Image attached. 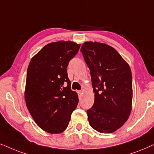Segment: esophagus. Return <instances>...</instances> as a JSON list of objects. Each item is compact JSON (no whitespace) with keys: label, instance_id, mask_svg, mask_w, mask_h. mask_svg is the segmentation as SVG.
Listing matches in <instances>:
<instances>
[{"label":"esophagus","instance_id":"1","mask_svg":"<svg viewBox=\"0 0 154 154\" xmlns=\"http://www.w3.org/2000/svg\"><path fill=\"white\" fill-rule=\"evenodd\" d=\"M82 93H83L82 90H80V91H78V94H82Z\"/></svg>","mask_w":154,"mask_h":154}]
</instances>
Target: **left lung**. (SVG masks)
<instances>
[{
    "label": "left lung",
    "mask_w": 154,
    "mask_h": 154,
    "mask_svg": "<svg viewBox=\"0 0 154 154\" xmlns=\"http://www.w3.org/2000/svg\"><path fill=\"white\" fill-rule=\"evenodd\" d=\"M80 51L90 69L94 93V103L87 112L89 125L98 132H114L132 110L130 65L116 49L103 43L86 42Z\"/></svg>",
    "instance_id": "1"
}]
</instances>
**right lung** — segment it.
Wrapping results in <instances>:
<instances>
[{
    "instance_id": "1",
    "label": "right lung",
    "mask_w": 154,
    "mask_h": 154,
    "mask_svg": "<svg viewBox=\"0 0 154 154\" xmlns=\"http://www.w3.org/2000/svg\"><path fill=\"white\" fill-rule=\"evenodd\" d=\"M80 44L59 41L47 44L31 59L24 91L26 106L36 125L50 134L66 130L79 102L67 73Z\"/></svg>"
}]
</instances>
